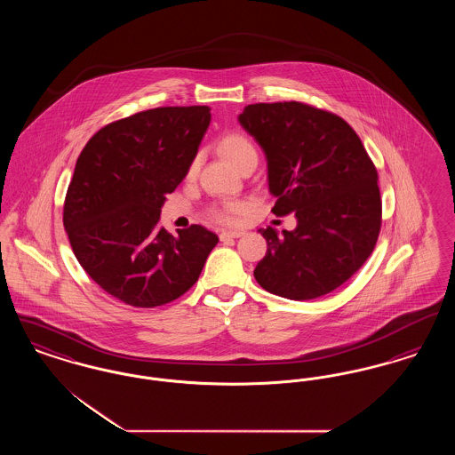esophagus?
Returning <instances> with one entry per match:
<instances>
[{
	"instance_id": "obj_1",
	"label": "esophagus",
	"mask_w": 455,
	"mask_h": 455,
	"mask_svg": "<svg viewBox=\"0 0 455 455\" xmlns=\"http://www.w3.org/2000/svg\"><path fill=\"white\" fill-rule=\"evenodd\" d=\"M243 235V232H240V230H223L221 234H220V240H228V238H238Z\"/></svg>"
}]
</instances>
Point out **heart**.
<instances>
[{
	"instance_id": "b5f03b06",
	"label": "heart",
	"mask_w": 455,
	"mask_h": 455,
	"mask_svg": "<svg viewBox=\"0 0 455 455\" xmlns=\"http://www.w3.org/2000/svg\"><path fill=\"white\" fill-rule=\"evenodd\" d=\"M217 150L237 171H240L249 162H258V150H256L254 143L245 134L237 132V131L225 132L218 140ZM196 172H197V158L189 164L188 177H193ZM242 212H243L242 203H227L217 210H213L212 217L221 223H234L242 215Z\"/></svg>"
}]
</instances>
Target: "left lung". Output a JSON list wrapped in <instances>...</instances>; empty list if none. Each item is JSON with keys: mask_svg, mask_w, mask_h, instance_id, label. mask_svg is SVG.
<instances>
[{"mask_svg": "<svg viewBox=\"0 0 455 455\" xmlns=\"http://www.w3.org/2000/svg\"><path fill=\"white\" fill-rule=\"evenodd\" d=\"M238 121L266 153L273 213L297 218L282 237L259 230L267 252L256 282L290 300L334 291L373 252L382 225L379 175L362 140L343 117L295 100L251 104Z\"/></svg>", "mask_w": 455, "mask_h": 455, "instance_id": "8db88e82", "label": "left lung"}]
</instances>
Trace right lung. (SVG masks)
Instances as JSON below:
<instances>
[{
  "instance_id": "right-lung-1",
  "label": "right lung",
  "mask_w": 455,
  "mask_h": 455,
  "mask_svg": "<svg viewBox=\"0 0 455 455\" xmlns=\"http://www.w3.org/2000/svg\"><path fill=\"white\" fill-rule=\"evenodd\" d=\"M210 121L206 106L148 108L97 131L80 153L63 223L76 259L110 297L153 308L197 282L217 235L191 225L173 237L158 220Z\"/></svg>"
}]
</instances>
